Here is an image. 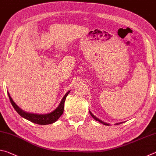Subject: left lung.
<instances>
[{
	"mask_svg": "<svg viewBox=\"0 0 156 156\" xmlns=\"http://www.w3.org/2000/svg\"><path fill=\"white\" fill-rule=\"evenodd\" d=\"M89 113H90V114H91V115L92 116V118H94V120H96V121H98V122H100V123H102V125H108V126H109V125H110V124H109V123H107V122H103V121H102V120H100L99 119V118H98L97 117H96V116H95L94 114H93V113H92L91 112H90V111H89ZM124 122H118V123H115V125H120V124H121V123H123Z\"/></svg>",
	"mask_w": 156,
	"mask_h": 156,
	"instance_id": "obj_1",
	"label": "left lung"
}]
</instances>
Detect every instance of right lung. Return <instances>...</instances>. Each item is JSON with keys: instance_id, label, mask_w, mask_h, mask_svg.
Segmentation results:
<instances>
[{"instance_id": "1", "label": "right lung", "mask_w": 156, "mask_h": 156, "mask_svg": "<svg viewBox=\"0 0 156 156\" xmlns=\"http://www.w3.org/2000/svg\"><path fill=\"white\" fill-rule=\"evenodd\" d=\"M70 91H69L66 93L64 97L62 98V100L60 101L58 106L56 109L54 111H52L51 112L45 113V114H38V113H33L25 112L24 110L20 109V108L15 103L11 96H10L9 92H7V94H8L9 100L10 102H11L13 107L14 108V109L16 111L17 113L21 116V117L24 118L25 119L30 121L31 122L38 124V125H45L55 122L60 116H61V115L63 113V112H64V105L66 97L67 96V95L69 94Z\"/></svg>"}]
</instances>
